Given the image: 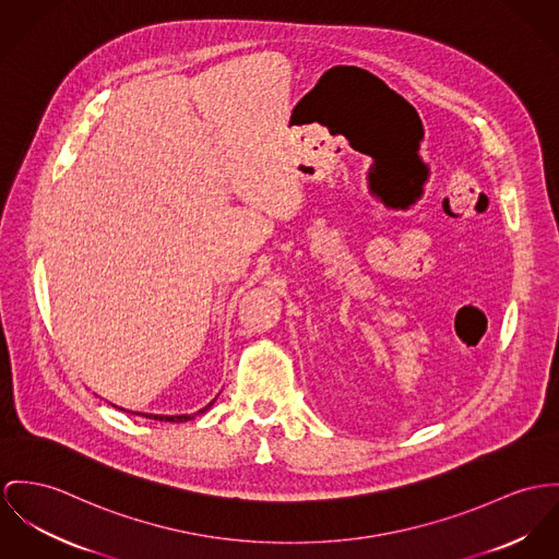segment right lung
Listing matches in <instances>:
<instances>
[{"label":"right lung","mask_w":559,"mask_h":559,"mask_svg":"<svg viewBox=\"0 0 559 559\" xmlns=\"http://www.w3.org/2000/svg\"><path fill=\"white\" fill-rule=\"evenodd\" d=\"M211 406H213V402H211L206 408L198 411V415H200V413H206ZM131 415H140V413H131ZM142 417H148V419H157V421H170V424H182V421H189V419H193V415H173V417H166V415H142Z\"/></svg>","instance_id":"1"}]
</instances>
